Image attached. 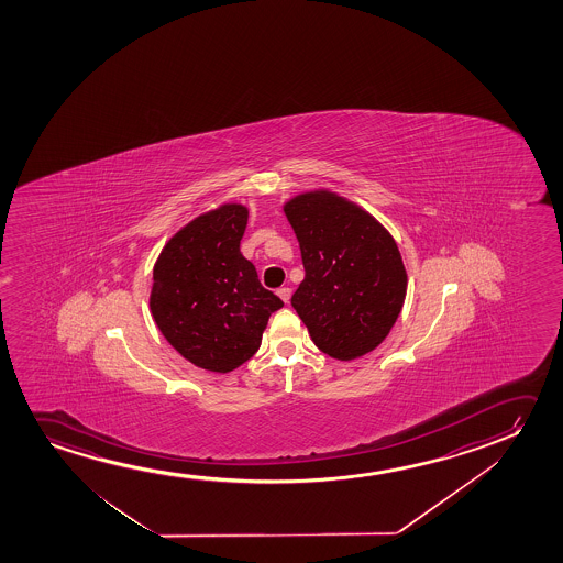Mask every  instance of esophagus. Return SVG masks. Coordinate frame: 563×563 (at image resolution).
<instances>
[{
  "mask_svg": "<svg viewBox=\"0 0 563 563\" xmlns=\"http://www.w3.org/2000/svg\"><path fill=\"white\" fill-rule=\"evenodd\" d=\"M277 294L280 300L285 301V303H288V301H290V296H292V290H290L288 286H283V288H278Z\"/></svg>",
  "mask_w": 563,
  "mask_h": 563,
  "instance_id": "34e87169",
  "label": "esophagus"
}]
</instances>
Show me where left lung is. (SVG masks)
Segmentation results:
<instances>
[{
	"instance_id": "obj_1",
	"label": "left lung",
	"mask_w": 563,
	"mask_h": 563,
	"mask_svg": "<svg viewBox=\"0 0 563 563\" xmlns=\"http://www.w3.org/2000/svg\"><path fill=\"white\" fill-rule=\"evenodd\" d=\"M306 277L292 308L316 346L340 362L369 354L388 336L408 290L393 234L369 211L331 190L286 201Z\"/></svg>"
}]
</instances>
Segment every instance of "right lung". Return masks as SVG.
Segmentation results:
<instances>
[{
  "label": "right lung",
  "mask_w": 563,
  "mask_h": 563,
  "mask_svg": "<svg viewBox=\"0 0 563 563\" xmlns=\"http://www.w3.org/2000/svg\"><path fill=\"white\" fill-rule=\"evenodd\" d=\"M246 224V206L221 203L178 229L154 265L155 324L200 369L231 373L247 362L271 313L283 308L240 252Z\"/></svg>",
  "instance_id": "right-lung-1"
}]
</instances>
